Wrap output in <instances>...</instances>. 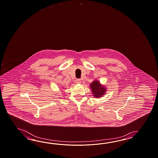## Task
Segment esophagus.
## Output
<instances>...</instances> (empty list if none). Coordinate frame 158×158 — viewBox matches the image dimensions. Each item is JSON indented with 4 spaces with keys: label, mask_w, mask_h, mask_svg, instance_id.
I'll return each instance as SVG.
<instances>
[{
    "label": "esophagus",
    "mask_w": 158,
    "mask_h": 158,
    "mask_svg": "<svg viewBox=\"0 0 158 158\" xmlns=\"http://www.w3.org/2000/svg\"><path fill=\"white\" fill-rule=\"evenodd\" d=\"M76 81V83H77L79 84V83H81V80L80 79H76V81Z\"/></svg>",
    "instance_id": "esophagus-1"
}]
</instances>
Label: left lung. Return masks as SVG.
<instances>
[{"mask_svg": "<svg viewBox=\"0 0 158 158\" xmlns=\"http://www.w3.org/2000/svg\"><path fill=\"white\" fill-rule=\"evenodd\" d=\"M90 87L92 89L94 96H95L96 98L101 97L106 91L105 89L101 86L99 81H93V83L90 85Z\"/></svg>", "mask_w": 158, "mask_h": 158, "instance_id": "obj_1", "label": "left lung"}]
</instances>
